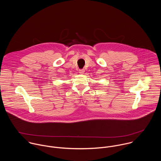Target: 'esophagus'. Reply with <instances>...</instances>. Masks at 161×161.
Segmentation results:
<instances>
[{"label": "esophagus", "mask_w": 161, "mask_h": 161, "mask_svg": "<svg viewBox=\"0 0 161 161\" xmlns=\"http://www.w3.org/2000/svg\"><path fill=\"white\" fill-rule=\"evenodd\" d=\"M84 72H85V70L84 69H80L79 70V73L80 74H84Z\"/></svg>", "instance_id": "1"}]
</instances>
